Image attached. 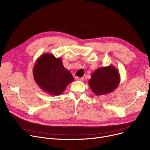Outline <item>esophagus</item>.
<instances>
[{"mask_svg":"<svg viewBox=\"0 0 150 150\" xmlns=\"http://www.w3.org/2000/svg\"><path fill=\"white\" fill-rule=\"evenodd\" d=\"M75 80L76 81H83V78H80V77H78V76H76L75 77Z\"/></svg>","mask_w":150,"mask_h":150,"instance_id":"34e87169","label":"esophagus"}]
</instances>
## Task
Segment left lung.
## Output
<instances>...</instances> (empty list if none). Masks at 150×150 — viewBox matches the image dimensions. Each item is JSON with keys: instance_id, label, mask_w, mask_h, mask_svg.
<instances>
[{"instance_id": "1", "label": "left lung", "mask_w": 150, "mask_h": 150, "mask_svg": "<svg viewBox=\"0 0 150 150\" xmlns=\"http://www.w3.org/2000/svg\"><path fill=\"white\" fill-rule=\"evenodd\" d=\"M120 82V74L112 65L97 69L89 80V85L96 96L106 95L117 88Z\"/></svg>"}]
</instances>
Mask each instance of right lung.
I'll list each match as a JSON object with an SVG mask.
<instances>
[{"label": "right lung", "instance_id": "1", "mask_svg": "<svg viewBox=\"0 0 150 150\" xmlns=\"http://www.w3.org/2000/svg\"><path fill=\"white\" fill-rule=\"evenodd\" d=\"M62 59L53 54L44 53L36 61L33 73L34 80L44 92L51 96H59L74 77L62 64Z\"/></svg>", "mask_w": 150, "mask_h": 150}]
</instances>
